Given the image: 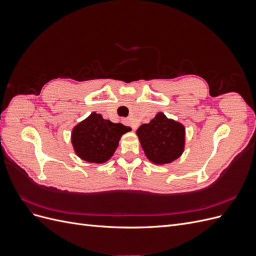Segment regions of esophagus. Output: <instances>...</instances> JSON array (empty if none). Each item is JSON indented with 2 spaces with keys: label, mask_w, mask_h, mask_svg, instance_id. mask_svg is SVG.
<instances>
[{
  "label": "esophagus",
  "mask_w": 256,
  "mask_h": 256,
  "mask_svg": "<svg viewBox=\"0 0 256 256\" xmlns=\"http://www.w3.org/2000/svg\"><path fill=\"white\" fill-rule=\"evenodd\" d=\"M124 122L125 124H128V125H130L131 126V128H132L134 130H136V128H138V126L136 125H134V124H132L130 122V120H124Z\"/></svg>",
  "instance_id": "1"
}]
</instances>
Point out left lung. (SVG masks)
<instances>
[{
    "mask_svg": "<svg viewBox=\"0 0 256 256\" xmlns=\"http://www.w3.org/2000/svg\"><path fill=\"white\" fill-rule=\"evenodd\" d=\"M142 148L152 164H164L176 160L184 152V127L159 112L136 130Z\"/></svg>",
    "mask_w": 256,
    "mask_h": 256,
    "instance_id": "1",
    "label": "left lung"
}]
</instances>
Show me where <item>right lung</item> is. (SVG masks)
Returning <instances> with one entry per match:
<instances>
[{"label":"right lung","mask_w":256,"mask_h":256,"mask_svg":"<svg viewBox=\"0 0 256 256\" xmlns=\"http://www.w3.org/2000/svg\"><path fill=\"white\" fill-rule=\"evenodd\" d=\"M130 130V127L104 120L94 112L74 128L72 143L81 159L102 164L113 156L120 136Z\"/></svg>","instance_id":"add662e5"}]
</instances>
